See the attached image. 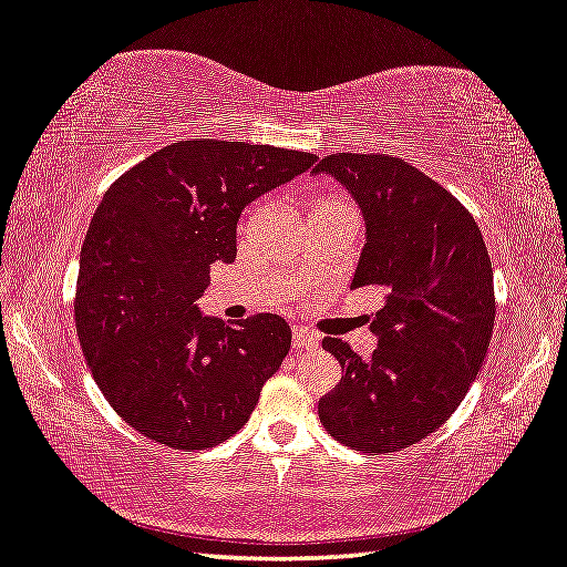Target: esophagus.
<instances>
[{
	"label": "esophagus",
	"mask_w": 567,
	"mask_h": 567,
	"mask_svg": "<svg viewBox=\"0 0 567 567\" xmlns=\"http://www.w3.org/2000/svg\"><path fill=\"white\" fill-rule=\"evenodd\" d=\"M318 340L320 338L310 328H302V326H295L292 328V346L298 348V350L300 348H316Z\"/></svg>",
	"instance_id": "1"
}]
</instances>
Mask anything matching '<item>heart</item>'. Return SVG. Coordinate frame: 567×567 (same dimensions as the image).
<instances>
[{
	"label": "heart",
	"instance_id": "obj_1",
	"mask_svg": "<svg viewBox=\"0 0 567 567\" xmlns=\"http://www.w3.org/2000/svg\"><path fill=\"white\" fill-rule=\"evenodd\" d=\"M318 204H346V202L338 199V196H326V199H320ZM318 204H316V206H318Z\"/></svg>",
	"mask_w": 567,
	"mask_h": 567
}]
</instances>
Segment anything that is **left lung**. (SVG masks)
<instances>
[{
	"instance_id": "left-lung-1",
	"label": "left lung",
	"mask_w": 567,
	"mask_h": 567,
	"mask_svg": "<svg viewBox=\"0 0 567 567\" xmlns=\"http://www.w3.org/2000/svg\"><path fill=\"white\" fill-rule=\"evenodd\" d=\"M316 171L363 209L353 287L385 292L368 361L340 338L322 340L343 379L318 401L320 421L355 452H401L452 416L487 358L497 310L487 245L466 206L409 161L332 154Z\"/></svg>"
}]
</instances>
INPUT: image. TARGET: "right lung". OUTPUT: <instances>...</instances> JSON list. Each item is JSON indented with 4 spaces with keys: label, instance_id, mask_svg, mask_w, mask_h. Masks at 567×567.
<instances>
[{
    "label": "right lung",
    "instance_id": "add662e5",
    "mask_svg": "<svg viewBox=\"0 0 567 567\" xmlns=\"http://www.w3.org/2000/svg\"><path fill=\"white\" fill-rule=\"evenodd\" d=\"M318 156L194 138L115 178L80 249L75 328L113 411L151 442L199 452L247 424L282 365L290 326L257 312L235 326L196 300L214 262H235L241 209Z\"/></svg>",
    "mask_w": 567,
    "mask_h": 567
}]
</instances>
